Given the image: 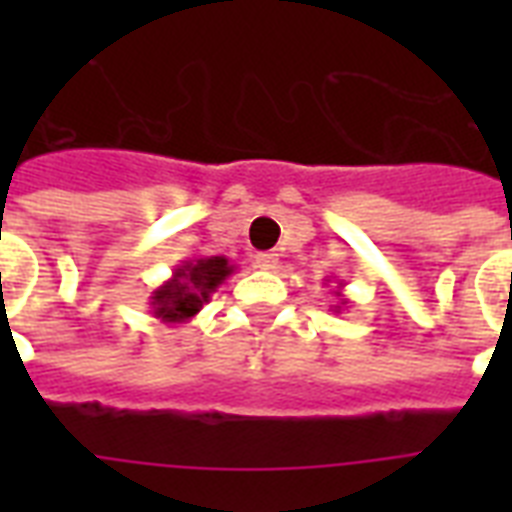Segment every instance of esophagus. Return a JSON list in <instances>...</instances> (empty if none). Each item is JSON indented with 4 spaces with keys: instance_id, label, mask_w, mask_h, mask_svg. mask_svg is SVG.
<instances>
[{
    "instance_id": "1",
    "label": "esophagus",
    "mask_w": 512,
    "mask_h": 512,
    "mask_svg": "<svg viewBox=\"0 0 512 512\" xmlns=\"http://www.w3.org/2000/svg\"><path fill=\"white\" fill-rule=\"evenodd\" d=\"M255 265L260 271H273L279 265V255H273V252H257Z\"/></svg>"
}]
</instances>
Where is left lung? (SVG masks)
<instances>
[{
    "label": "left lung",
    "instance_id": "left-lung-1",
    "mask_svg": "<svg viewBox=\"0 0 512 512\" xmlns=\"http://www.w3.org/2000/svg\"><path fill=\"white\" fill-rule=\"evenodd\" d=\"M335 295H337V300H340V303H337V305H332V311H337V313H340L342 308H348V297L342 295V281H337V292H335Z\"/></svg>",
    "mask_w": 512,
    "mask_h": 512
}]
</instances>
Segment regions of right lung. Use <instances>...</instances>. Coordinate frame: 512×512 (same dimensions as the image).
I'll return each instance as SVG.
<instances>
[{
    "instance_id": "add662e5",
    "label": "right lung",
    "mask_w": 512,
    "mask_h": 512,
    "mask_svg": "<svg viewBox=\"0 0 512 512\" xmlns=\"http://www.w3.org/2000/svg\"><path fill=\"white\" fill-rule=\"evenodd\" d=\"M233 271L236 265L228 263L223 255L183 260L175 265L170 279L151 292L154 319H162L164 324H188Z\"/></svg>"
}]
</instances>
